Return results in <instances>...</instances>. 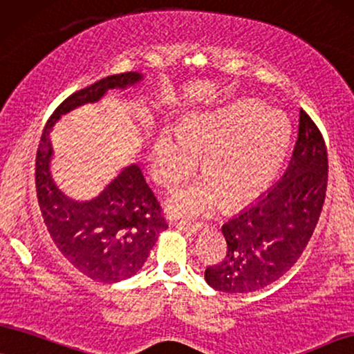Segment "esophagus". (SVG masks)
Instances as JSON below:
<instances>
[{
  "instance_id": "1",
  "label": "esophagus",
  "mask_w": 354,
  "mask_h": 354,
  "mask_svg": "<svg viewBox=\"0 0 354 354\" xmlns=\"http://www.w3.org/2000/svg\"><path fill=\"white\" fill-rule=\"evenodd\" d=\"M174 227L183 232H187V234H196L201 229V223L198 222H186V221H176L174 222Z\"/></svg>"
}]
</instances>
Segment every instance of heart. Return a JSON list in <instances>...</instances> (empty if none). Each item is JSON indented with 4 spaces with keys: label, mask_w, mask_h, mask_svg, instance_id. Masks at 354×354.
Segmentation results:
<instances>
[{
    "label": "heart",
    "mask_w": 354,
    "mask_h": 354,
    "mask_svg": "<svg viewBox=\"0 0 354 354\" xmlns=\"http://www.w3.org/2000/svg\"><path fill=\"white\" fill-rule=\"evenodd\" d=\"M290 142L288 119L257 101H239L187 118L180 129L158 132L150 151V171L173 187L189 178L203 156L204 178L176 191L167 207L173 216H203L223 201L245 204L270 186Z\"/></svg>",
    "instance_id": "b5f03b06"
}]
</instances>
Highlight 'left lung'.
Instances as JSON below:
<instances>
[{"label": "left lung", "mask_w": 354, "mask_h": 354, "mask_svg": "<svg viewBox=\"0 0 354 354\" xmlns=\"http://www.w3.org/2000/svg\"><path fill=\"white\" fill-rule=\"evenodd\" d=\"M326 185L328 156L324 136L301 109L288 169L258 203L223 223L227 252L218 265L205 268L207 284L222 292L245 294L286 274L314 234Z\"/></svg>", "instance_id": "left-lung-1"}]
</instances>
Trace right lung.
Here are the masks:
<instances>
[{"mask_svg":"<svg viewBox=\"0 0 354 354\" xmlns=\"http://www.w3.org/2000/svg\"><path fill=\"white\" fill-rule=\"evenodd\" d=\"M142 75H111L66 97L44 127L35 155V189L42 218L53 243L84 276L101 283L127 279L144 266L156 239L168 229L162 207L137 165L86 203H77L58 191L50 178V131L62 114L95 102L107 89L127 88Z\"/></svg>","mask_w":354,"mask_h":354,"instance_id":"obj_1","label":"right lung"}]
</instances>
